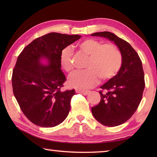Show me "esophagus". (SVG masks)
Segmentation results:
<instances>
[{"label":"esophagus","instance_id":"esophagus-1","mask_svg":"<svg viewBox=\"0 0 157 157\" xmlns=\"http://www.w3.org/2000/svg\"><path fill=\"white\" fill-rule=\"evenodd\" d=\"M76 93H79V94H82L84 95H86L89 94V91L88 90H81V89H75Z\"/></svg>","mask_w":157,"mask_h":157}]
</instances>
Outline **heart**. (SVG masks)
<instances>
[{
    "mask_svg": "<svg viewBox=\"0 0 157 157\" xmlns=\"http://www.w3.org/2000/svg\"><path fill=\"white\" fill-rule=\"evenodd\" d=\"M79 50L89 56L86 70L77 71L68 79V83L75 88L85 89L94 86L99 82L100 76L108 79L115 76L120 70L123 58L120 50L112 44H102L94 39H86L78 44ZM59 61L66 72L73 69V52L69 47L61 52Z\"/></svg>",
    "mask_w": 157,
    "mask_h": 157,
    "instance_id": "obj_1",
    "label": "heart"
}]
</instances>
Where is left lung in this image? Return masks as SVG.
<instances>
[{
  "label": "left lung",
  "mask_w": 157,
  "mask_h": 157,
  "mask_svg": "<svg viewBox=\"0 0 157 157\" xmlns=\"http://www.w3.org/2000/svg\"><path fill=\"white\" fill-rule=\"evenodd\" d=\"M113 41L122 55L123 62L118 73L100 86L99 104L91 108L93 116L101 124L108 127L120 125L131 118L142 99L145 88L142 62L128 42L110 32L91 34Z\"/></svg>",
  "instance_id": "left-lung-1"
}]
</instances>
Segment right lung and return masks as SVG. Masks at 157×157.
I'll list each match as a JSON object with an SVG mask.
<instances>
[{
  "mask_svg": "<svg viewBox=\"0 0 157 157\" xmlns=\"http://www.w3.org/2000/svg\"><path fill=\"white\" fill-rule=\"evenodd\" d=\"M80 38L48 33L34 39L18 55L12 73L13 92L21 111L36 125L55 127L68 115L75 91L61 90L66 78L59 57L63 48Z\"/></svg>",
  "mask_w": 157,
  "mask_h": 157,
  "instance_id": "obj_1",
  "label": "right lung"
}]
</instances>
